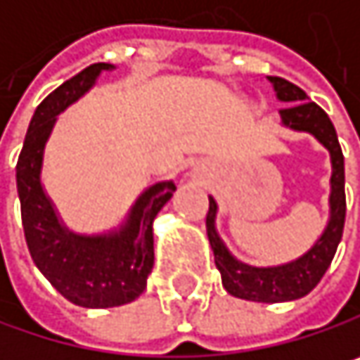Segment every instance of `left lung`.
<instances>
[{"instance_id": "left-lung-1", "label": "left lung", "mask_w": 360, "mask_h": 360, "mask_svg": "<svg viewBox=\"0 0 360 360\" xmlns=\"http://www.w3.org/2000/svg\"><path fill=\"white\" fill-rule=\"evenodd\" d=\"M266 79L273 85L275 98L281 104H285L283 110H279V124L296 133L313 135L329 152L331 177H329V200H327L329 202L327 223L309 250L302 252L294 260L271 264V266L248 264L231 254L217 229L219 204L212 195H208L210 208L206 214V233L214 254V264L221 271L223 288L236 298L273 304V302L298 300L307 296L321 281L342 240L344 219H346V193H344L342 148L325 110L319 108L315 102H311L309 96L294 83L281 77H266Z\"/></svg>"}]
</instances>
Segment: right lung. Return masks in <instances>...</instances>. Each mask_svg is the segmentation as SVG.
Here are the masks:
<instances>
[{
    "instance_id": "add662e5",
    "label": "right lung",
    "mask_w": 360,
    "mask_h": 360,
    "mask_svg": "<svg viewBox=\"0 0 360 360\" xmlns=\"http://www.w3.org/2000/svg\"><path fill=\"white\" fill-rule=\"evenodd\" d=\"M114 64L98 62L62 83L39 106L29 122L16 165V187L27 246L37 269L72 304L112 309L139 298L154 266V219L177 189L171 179L148 185L122 221L106 231L70 229L43 185L45 146L58 116L96 87Z\"/></svg>"
}]
</instances>
